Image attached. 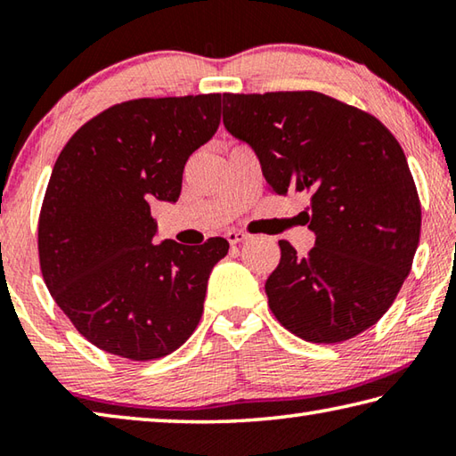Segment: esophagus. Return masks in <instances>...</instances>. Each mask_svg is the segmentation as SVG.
Listing matches in <instances>:
<instances>
[{"mask_svg":"<svg viewBox=\"0 0 456 456\" xmlns=\"http://www.w3.org/2000/svg\"><path fill=\"white\" fill-rule=\"evenodd\" d=\"M227 237V241L231 243V245H239V243H245L247 239H249V235L247 233H243V231H229V233L225 235Z\"/></svg>","mask_w":456,"mask_h":456,"instance_id":"esophagus-1","label":"esophagus"}]
</instances>
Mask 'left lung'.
<instances>
[{"instance_id": "1", "label": "left lung", "mask_w": 456, "mask_h": 456, "mask_svg": "<svg viewBox=\"0 0 456 456\" xmlns=\"http://www.w3.org/2000/svg\"><path fill=\"white\" fill-rule=\"evenodd\" d=\"M223 125L257 154L277 195L305 192V257L280 241L265 281L291 334L338 344L388 312L411 273L420 200L400 144L380 120L320 92L223 94Z\"/></svg>"}]
</instances>
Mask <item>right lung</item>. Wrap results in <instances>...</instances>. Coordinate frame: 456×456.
I'll list each match as a JSON object with an SVG mask.
<instances>
[{
	"label": "right lung",
	"mask_w": 456,
	"mask_h": 456,
	"mask_svg": "<svg viewBox=\"0 0 456 456\" xmlns=\"http://www.w3.org/2000/svg\"><path fill=\"white\" fill-rule=\"evenodd\" d=\"M221 122V94L108 108L53 165L37 249L44 281L80 334L114 356L154 360L184 344L229 243H157L154 200L176 203L192 152Z\"/></svg>",
	"instance_id": "right-lung-1"
}]
</instances>
